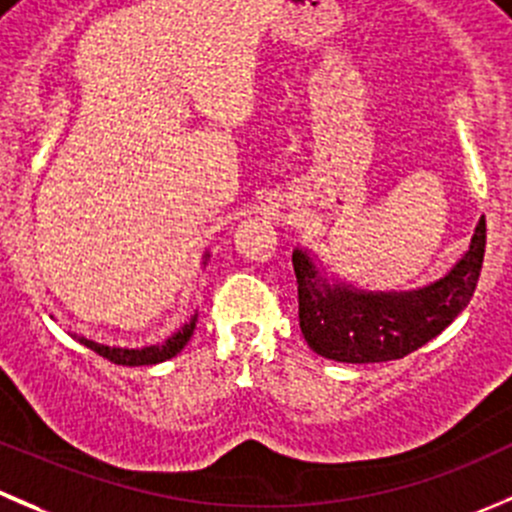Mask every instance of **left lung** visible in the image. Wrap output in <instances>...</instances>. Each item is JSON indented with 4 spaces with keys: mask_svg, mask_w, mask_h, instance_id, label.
<instances>
[{
    "mask_svg": "<svg viewBox=\"0 0 512 512\" xmlns=\"http://www.w3.org/2000/svg\"><path fill=\"white\" fill-rule=\"evenodd\" d=\"M485 257V217L468 252L428 287L413 292H357L330 285L307 252H292L307 345L337 362L400 360L445 330L468 307Z\"/></svg>",
    "mask_w": 512,
    "mask_h": 512,
    "instance_id": "8db88e82",
    "label": "left lung"
}]
</instances>
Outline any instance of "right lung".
<instances>
[{"label":"right lung","instance_id":"1","mask_svg":"<svg viewBox=\"0 0 512 512\" xmlns=\"http://www.w3.org/2000/svg\"><path fill=\"white\" fill-rule=\"evenodd\" d=\"M210 257V255H205ZM195 325H197V315L192 317L190 322H187L182 330H177L175 335L167 337L165 342H160V345H150V347H140V350H130V347H109V345H99V342H92L87 340V337H79V342H82L84 347H89V350H94L97 355L107 357L109 362H114V365H127V367H137V365H157V362H165L170 360V357H175L177 352L182 350V347L190 342L192 332H195Z\"/></svg>","mask_w":512,"mask_h":512}]
</instances>
